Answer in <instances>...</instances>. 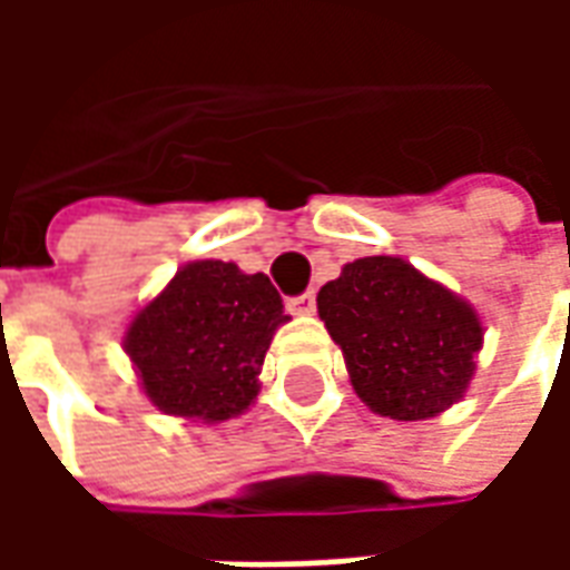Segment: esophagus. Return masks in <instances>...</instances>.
<instances>
[{"label": "esophagus", "instance_id": "esophagus-1", "mask_svg": "<svg viewBox=\"0 0 570 570\" xmlns=\"http://www.w3.org/2000/svg\"><path fill=\"white\" fill-rule=\"evenodd\" d=\"M286 308L293 311V314H311V311L317 308V296H314V289L302 293V296L289 298V302H286Z\"/></svg>", "mask_w": 570, "mask_h": 570}]
</instances>
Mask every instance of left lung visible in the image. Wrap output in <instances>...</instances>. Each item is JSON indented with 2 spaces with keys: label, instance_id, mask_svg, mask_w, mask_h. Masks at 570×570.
<instances>
[{
  "label": "left lung",
  "instance_id": "obj_1",
  "mask_svg": "<svg viewBox=\"0 0 570 570\" xmlns=\"http://www.w3.org/2000/svg\"><path fill=\"white\" fill-rule=\"evenodd\" d=\"M317 311L372 412L421 421L464 396L482 347L476 311L409 262H347L317 293Z\"/></svg>",
  "mask_w": 570,
  "mask_h": 570
}]
</instances>
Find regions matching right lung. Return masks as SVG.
Masks as SVG:
<instances>
[{
    "label": "right lung",
    "instance_id": "right-lung-1",
    "mask_svg": "<svg viewBox=\"0 0 570 570\" xmlns=\"http://www.w3.org/2000/svg\"><path fill=\"white\" fill-rule=\"evenodd\" d=\"M286 321L265 274L191 262L134 317L125 347L161 412L225 421L256 400L265 351Z\"/></svg>",
    "mask_w": 570,
    "mask_h": 570
}]
</instances>
